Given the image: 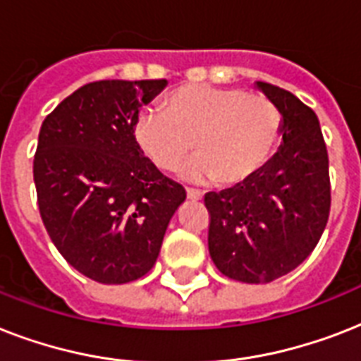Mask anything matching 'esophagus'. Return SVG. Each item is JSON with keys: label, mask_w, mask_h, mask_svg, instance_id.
<instances>
[{"label": "esophagus", "mask_w": 361, "mask_h": 361, "mask_svg": "<svg viewBox=\"0 0 361 361\" xmlns=\"http://www.w3.org/2000/svg\"><path fill=\"white\" fill-rule=\"evenodd\" d=\"M187 198H189L191 202H200V200H202V192L195 191V189H187Z\"/></svg>", "instance_id": "obj_1"}]
</instances>
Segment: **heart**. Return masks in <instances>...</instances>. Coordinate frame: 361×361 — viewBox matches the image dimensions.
Returning <instances> with one entry per match:
<instances>
[{"label": "heart", "mask_w": 361, "mask_h": 361, "mask_svg": "<svg viewBox=\"0 0 361 361\" xmlns=\"http://www.w3.org/2000/svg\"><path fill=\"white\" fill-rule=\"evenodd\" d=\"M281 127L279 109L260 93L189 84L164 97L163 112H140L133 135L159 170L174 172L195 147L189 180L236 187L257 178L274 157Z\"/></svg>", "instance_id": "b5f03b06"}]
</instances>
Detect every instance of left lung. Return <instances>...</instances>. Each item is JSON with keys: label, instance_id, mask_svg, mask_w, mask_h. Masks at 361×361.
I'll return each instance as SVG.
<instances>
[{"label": "left lung", "instance_id": "8db88e82", "mask_svg": "<svg viewBox=\"0 0 361 361\" xmlns=\"http://www.w3.org/2000/svg\"><path fill=\"white\" fill-rule=\"evenodd\" d=\"M283 116V144L257 178L208 192V247L221 274L269 283L313 252L330 217L328 149L319 118L283 87L257 82Z\"/></svg>", "mask_w": 361, "mask_h": 361}]
</instances>
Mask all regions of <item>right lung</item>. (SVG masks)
<instances>
[{
  "mask_svg": "<svg viewBox=\"0 0 361 361\" xmlns=\"http://www.w3.org/2000/svg\"><path fill=\"white\" fill-rule=\"evenodd\" d=\"M166 80L78 87L39 130L33 180L48 236L82 275L103 285L140 279L157 260L185 189L144 157L133 135L142 104Z\"/></svg>",
  "mask_w": 361,
  "mask_h": 361,
  "instance_id": "obj_1",
  "label": "right lung"
}]
</instances>
